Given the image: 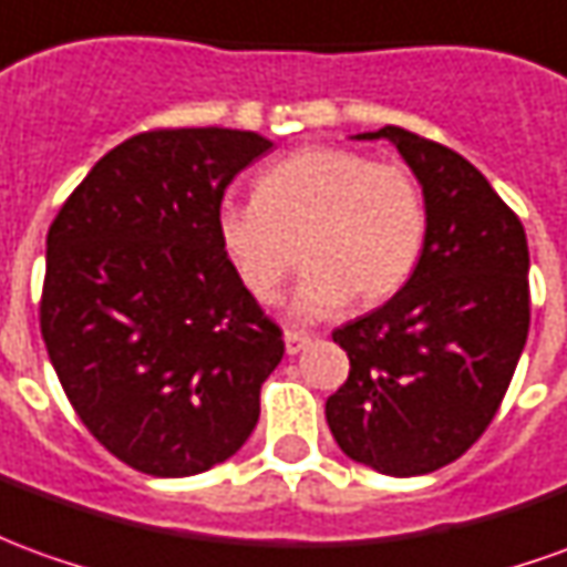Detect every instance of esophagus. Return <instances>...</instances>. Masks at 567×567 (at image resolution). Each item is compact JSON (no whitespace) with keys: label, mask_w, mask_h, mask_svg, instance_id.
<instances>
[{"label":"esophagus","mask_w":567,"mask_h":567,"mask_svg":"<svg viewBox=\"0 0 567 567\" xmlns=\"http://www.w3.org/2000/svg\"><path fill=\"white\" fill-rule=\"evenodd\" d=\"M310 334H303V331H285V350H288V355H297L300 350H307L310 347Z\"/></svg>","instance_id":"esophagus-1"}]
</instances>
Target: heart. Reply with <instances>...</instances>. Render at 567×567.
<instances>
[{
	"instance_id": "heart-1",
	"label": "heart",
	"mask_w": 567,
	"mask_h": 567,
	"mask_svg": "<svg viewBox=\"0 0 567 567\" xmlns=\"http://www.w3.org/2000/svg\"><path fill=\"white\" fill-rule=\"evenodd\" d=\"M217 245L248 295L270 303L300 255V319H322L347 300L383 303L411 279L426 236L417 177L347 146H303L264 168L255 199L224 202Z\"/></svg>"
}]
</instances>
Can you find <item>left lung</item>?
I'll use <instances>...</instances> for the list:
<instances>
[{"instance_id":"8db88e82","label":"left lung","mask_w":567,"mask_h":567,"mask_svg":"<svg viewBox=\"0 0 567 567\" xmlns=\"http://www.w3.org/2000/svg\"><path fill=\"white\" fill-rule=\"evenodd\" d=\"M423 187L426 236L411 279L331 338L350 378L324 417L340 451L386 476H423L473 449L504 402L532 324L528 239L476 165L386 125Z\"/></svg>"}]
</instances>
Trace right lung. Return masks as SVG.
<instances>
[{"label":"right lung","instance_id":"obj_1","mask_svg":"<svg viewBox=\"0 0 567 567\" xmlns=\"http://www.w3.org/2000/svg\"><path fill=\"white\" fill-rule=\"evenodd\" d=\"M270 141L153 128L113 146L49 227L39 328L63 393L113 457L196 476L243 449L282 328L217 245L233 177Z\"/></svg>","mask_w":567,"mask_h":567}]
</instances>
